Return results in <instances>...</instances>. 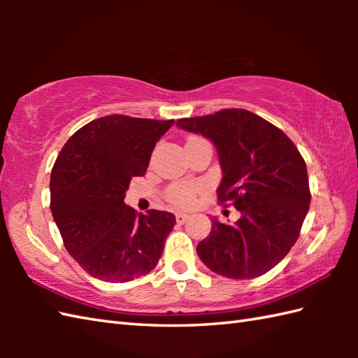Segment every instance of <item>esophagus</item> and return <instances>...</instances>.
Returning <instances> with one entry per match:
<instances>
[{"label":"esophagus","mask_w":358,"mask_h":358,"mask_svg":"<svg viewBox=\"0 0 358 358\" xmlns=\"http://www.w3.org/2000/svg\"><path fill=\"white\" fill-rule=\"evenodd\" d=\"M187 218H189V215L183 214V212H178V214L175 215V220H177V223H180V224H183Z\"/></svg>","instance_id":"obj_1"}]
</instances>
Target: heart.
<instances>
[{"label":"heart","instance_id":"obj_1","mask_svg":"<svg viewBox=\"0 0 358 358\" xmlns=\"http://www.w3.org/2000/svg\"><path fill=\"white\" fill-rule=\"evenodd\" d=\"M194 140V138H191ZM201 189V186L194 183H177L167 189V199L172 204L178 208H189L194 204L195 195Z\"/></svg>","mask_w":358,"mask_h":358}]
</instances>
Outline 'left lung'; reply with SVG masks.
<instances>
[{
	"label": "left lung",
	"instance_id": "left-lung-1",
	"mask_svg": "<svg viewBox=\"0 0 358 358\" xmlns=\"http://www.w3.org/2000/svg\"><path fill=\"white\" fill-rule=\"evenodd\" d=\"M183 131L214 143L223 178L217 195L240 210L235 223L214 217L196 245L208 268L227 278H255L287 255L309 210L306 163L295 144L269 121L245 109L181 118Z\"/></svg>",
	"mask_w": 358,
	"mask_h": 358
}]
</instances>
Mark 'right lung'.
<instances>
[{
  "label": "right lung",
  "mask_w": 358,
  "mask_h": 358,
  "mask_svg": "<svg viewBox=\"0 0 358 358\" xmlns=\"http://www.w3.org/2000/svg\"><path fill=\"white\" fill-rule=\"evenodd\" d=\"M173 120L108 115L75 132L50 173V210L64 246L94 278L126 283L163 254L175 215L124 203L132 177L146 173L157 141Z\"/></svg>",
  "instance_id": "obj_1"
}]
</instances>
